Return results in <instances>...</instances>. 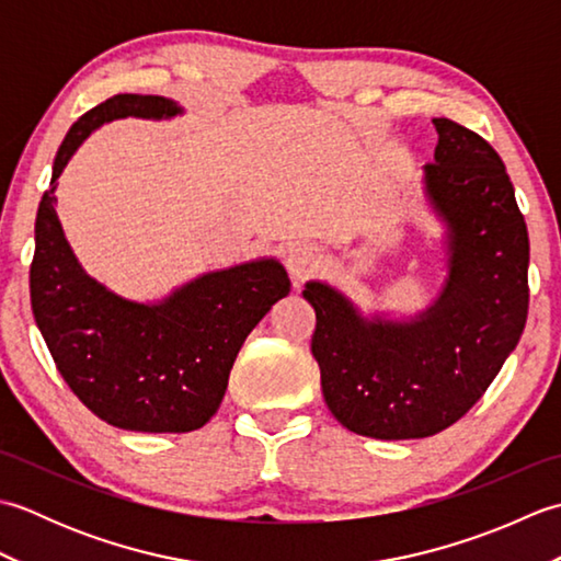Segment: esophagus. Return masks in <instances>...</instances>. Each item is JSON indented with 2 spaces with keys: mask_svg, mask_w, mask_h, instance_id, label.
<instances>
[{
  "mask_svg": "<svg viewBox=\"0 0 561 561\" xmlns=\"http://www.w3.org/2000/svg\"><path fill=\"white\" fill-rule=\"evenodd\" d=\"M320 262L323 260H320V253L313 245H294V248H289L287 257H284V265H287L291 279L296 284L311 277L313 272H318Z\"/></svg>",
  "mask_w": 561,
  "mask_h": 561,
  "instance_id": "obj_1",
  "label": "esophagus"
}]
</instances>
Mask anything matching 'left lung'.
<instances>
[{"label": "left lung", "mask_w": 561, "mask_h": 561, "mask_svg": "<svg viewBox=\"0 0 561 561\" xmlns=\"http://www.w3.org/2000/svg\"><path fill=\"white\" fill-rule=\"evenodd\" d=\"M438 145L426 195L448 224V279L412 323L366 320L340 291L308 282L311 352L323 398L350 432L400 440L456 424L516 350L528 318L526 219L490 141L434 117Z\"/></svg>", "instance_id": "obj_1"}]
</instances>
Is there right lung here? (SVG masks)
<instances>
[{
    "mask_svg": "<svg viewBox=\"0 0 561 561\" xmlns=\"http://www.w3.org/2000/svg\"><path fill=\"white\" fill-rule=\"evenodd\" d=\"M163 96L117 93L83 113L57 149L50 190L35 217L31 308L57 371L87 408L117 428L185 434L219 410L238 350L289 294L277 260L199 279L147 306L125 301L81 270L55 211V181L81 141L115 117H173Z\"/></svg>",
    "mask_w": 561,
    "mask_h": 561,
    "instance_id": "add662e5",
    "label": "right lung"
}]
</instances>
